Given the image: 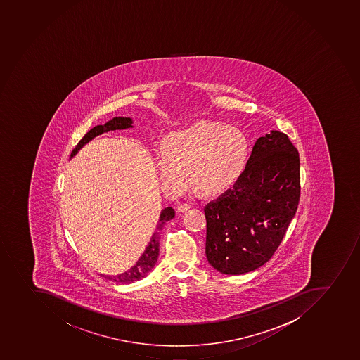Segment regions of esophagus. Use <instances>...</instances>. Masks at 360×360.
Instances as JSON below:
<instances>
[{"label": "esophagus", "instance_id": "34e87169", "mask_svg": "<svg viewBox=\"0 0 360 360\" xmlns=\"http://www.w3.org/2000/svg\"><path fill=\"white\" fill-rule=\"evenodd\" d=\"M190 207H191V206H190L188 204H186V202H181V204L177 205V211L183 213V212L188 211V208Z\"/></svg>", "mask_w": 360, "mask_h": 360}]
</instances>
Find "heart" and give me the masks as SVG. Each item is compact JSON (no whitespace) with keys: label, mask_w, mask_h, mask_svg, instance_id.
I'll return each mask as SVG.
<instances>
[{"label":"heart","mask_w":360,"mask_h":360,"mask_svg":"<svg viewBox=\"0 0 360 360\" xmlns=\"http://www.w3.org/2000/svg\"><path fill=\"white\" fill-rule=\"evenodd\" d=\"M248 145L240 129L204 120L172 133L155 152L160 177L170 191L188 181L205 195H215L233 184L243 169Z\"/></svg>","instance_id":"1"}]
</instances>
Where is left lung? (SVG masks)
I'll list each match as a JSON object with an SVG mask.
<instances>
[{
	"mask_svg": "<svg viewBox=\"0 0 360 360\" xmlns=\"http://www.w3.org/2000/svg\"><path fill=\"white\" fill-rule=\"evenodd\" d=\"M300 193V158L290 138L278 131L261 136L233 186L204 207L208 263L242 274L270 261Z\"/></svg>",
	"mask_w": 360,
	"mask_h": 360,
	"instance_id": "1",
	"label": "left lung"
}]
</instances>
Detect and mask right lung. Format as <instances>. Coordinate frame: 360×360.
Segmentation results:
<instances>
[{
	"mask_svg": "<svg viewBox=\"0 0 360 360\" xmlns=\"http://www.w3.org/2000/svg\"><path fill=\"white\" fill-rule=\"evenodd\" d=\"M132 127V119L124 118V117H116L109 122H106L105 125H97L94 129H90L89 132L86 133V136H83L79 140V143L76 145L75 148L72 152V156L75 155L77 150H79L83 145H86V142H89L91 139L95 138L96 136H99L104 132H109V131H115V129H125ZM175 217V211L174 208L167 207L162 210L161 215H160L159 224L156 231H154L150 242L148 245L146 247L143 254L141 257L139 258L134 266L131 267L127 272L118 274L116 277H109L110 281L120 283V284H129L133 281H140L142 278L146 277L148 272H150L153 267L155 266L158 257H159V245H160V231L165 226V222L172 220Z\"/></svg>",
	"mask_w": 360,
	"mask_h": 360,
	"instance_id": "add662e5",
	"label": "right lung"
}]
</instances>
